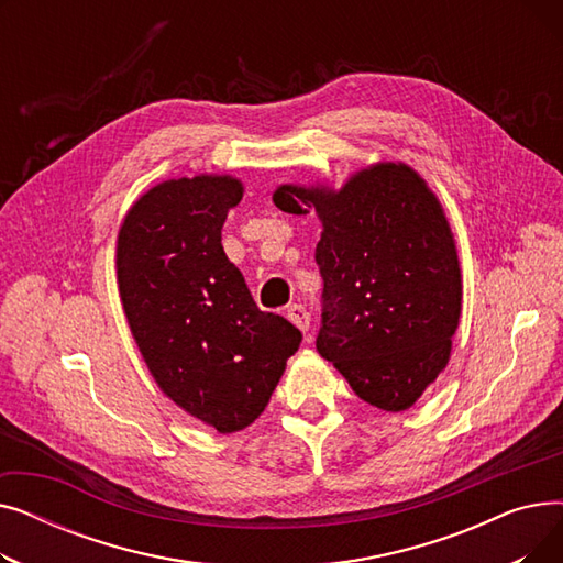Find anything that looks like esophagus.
<instances>
[{"label": "esophagus", "instance_id": "esophagus-1", "mask_svg": "<svg viewBox=\"0 0 563 563\" xmlns=\"http://www.w3.org/2000/svg\"><path fill=\"white\" fill-rule=\"evenodd\" d=\"M287 319H289L299 331L308 333V329H310V314H308V310H306L303 306H291V308L287 310Z\"/></svg>", "mask_w": 563, "mask_h": 563}]
</instances>
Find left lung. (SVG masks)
<instances>
[{"label":"left lung","mask_w":563,"mask_h":563,"mask_svg":"<svg viewBox=\"0 0 563 563\" xmlns=\"http://www.w3.org/2000/svg\"><path fill=\"white\" fill-rule=\"evenodd\" d=\"M280 210L314 207L321 291L317 351L363 401L399 412L445 369L461 269L442 205L406 164L358 170L340 189L283 185Z\"/></svg>","instance_id":"left-lung-1"}]
</instances>
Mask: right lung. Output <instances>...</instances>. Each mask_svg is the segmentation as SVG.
I'll return each instance as SVG.
<instances>
[{
    "label": "right lung",
    "instance_id": "right-lung-1",
    "mask_svg": "<svg viewBox=\"0 0 563 563\" xmlns=\"http://www.w3.org/2000/svg\"><path fill=\"white\" fill-rule=\"evenodd\" d=\"M244 187L230 175L166 180L118 230L115 276L134 342L162 393L219 433L266 408L301 331L262 312L221 246Z\"/></svg>",
    "mask_w": 563,
    "mask_h": 563
}]
</instances>
